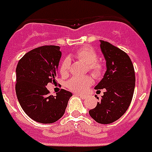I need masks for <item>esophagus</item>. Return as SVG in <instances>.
<instances>
[{
  "label": "esophagus",
  "instance_id": "1",
  "mask_svg": "<svg viewBox=\"0 0 152 152\" xmlns=\"http://www.w3.org/2000/svg\"><path fill=\"white\" fill-rule=\"evenodd\" d=\"M77 96H80L82 99H86V95H83V94H77Z\"/></svg>",
  "mask_w": 152,
  "mask_h": 152
}]
</instances>
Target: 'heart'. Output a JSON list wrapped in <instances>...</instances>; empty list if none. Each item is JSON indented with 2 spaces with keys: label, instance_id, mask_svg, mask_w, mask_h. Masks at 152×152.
Returning a JSON list of instances; mask_svg holds the SVG:
<instances>
[{
  "label": "heart",
  "instance_id": "b5f03b06",
  "mask_svg": "<svg viewBox=\"0 0 152 152\" xmlns=\"http://www.w3.org/2000/svg\"><path fill=\"white\" fill-rule=\"evenodd\" d=\"M75 56L80 61L86 64L87 70L92 74L93 77L99 78L104 73V66L101 61L98 59V55L93 48L83 47L75 53ZM70 67V59L66 58L62 61L59 66V72L63 76L69 74ZM93 84V80L89 76L77 77H74L66 82V87L75 93H83Z\"/></svg>",
  "mask_w": 152,
  "mask_h": 152
}]
</instances>
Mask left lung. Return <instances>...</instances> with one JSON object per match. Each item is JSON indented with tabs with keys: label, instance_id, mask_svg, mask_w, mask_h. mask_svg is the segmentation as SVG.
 Wrapping results in <instances>:
<instances>
[{
	"label": "left lung",
	"instance_id": "8db88e82",
	"mask_svg": "<svg viewBox=\"0 0 152 152\" xmlns=\"http://www.w3.org/2000/svg\"><path fill=\"white\" fill-rule=\"evenodd\" d=\"M100 48L106 59L107 71L95 88L104 89V95L88 113L98 123L110 124L122 117L130 105L135 88V71L124 51L102 40Z\"/></svg>",
	"mask_w": 152,
	"mask_h": 152
}]
</instances>
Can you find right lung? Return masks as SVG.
Instances as JSON below:
<instances>
[{
	"mask_svg": "<svg viewBox=\"0 0 152 152\" xmlns=\"http://www.w3.org/2000/svg\"><path fill=\"white\" fill-rule=\"evenodd\" d=\"M60 58L59 46L44 45L28 52L17 64L15 93L19 103L30 118L40 123L58 121L72 96L61 89L54 96L46 88L48 83L56 82Z\"/></svg>",
	"mask_w": 152,
	"mask_h": 152,
	"instance_id": "1",
	"label": "right lung"
}]
</instances>
